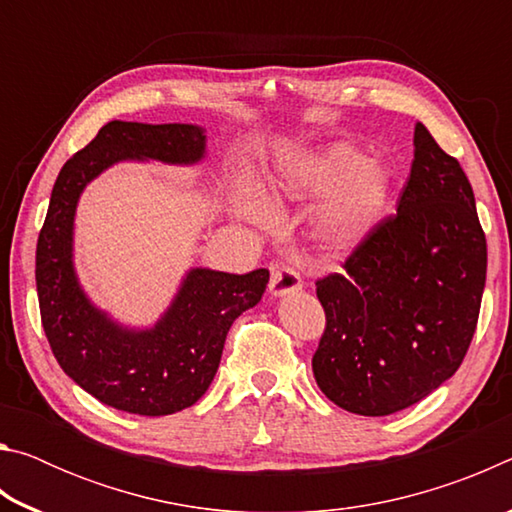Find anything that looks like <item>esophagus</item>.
Here are the masks:
<instances>
[{
    "label": "esophagus",
    "instance_id": "obj_1",
    "mask_svg": "<svg viewBox=\"0 0 512 512\" xmlns=\"http://www.w3.org/2000/svg\"><path fill=\"white\" fill-rule=\"evenodd\" d=\"M300 287H302V277L296 268L273 264L271 284H268V289H271L273 296H287V293L298 291Z\"/></svg>",
    "mask_w": 512,
    "mask_h": 512
}]
</instances>
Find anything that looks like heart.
I'll return each mask as SVG.
<instances>
[{
	"instance_id": "b5f03b06",
	"label": "heart",
	"mask_w": 512,
	"mask_h": 512,
	"mask_svg": "<svg viewBox=\"0 0 512 512\" xmlns=\"http://www.w3.org/2000/svg\"><path fill=\"white\" fill-rule=\"evenodd\" d=\"M296 185L309 192H330L316 212V232L332 250H350L370 235L388 201V171L375 158H361L348 144L300 164ZM244 212L255 216L257 207Z\"/></svg>"
}]
</instances>
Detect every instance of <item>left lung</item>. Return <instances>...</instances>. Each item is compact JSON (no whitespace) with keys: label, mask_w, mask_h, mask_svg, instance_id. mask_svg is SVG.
<instances>
[{"label":"left lung","mask_w":512,"mask_h":512,"mask_svg":"<svg viewBox=\"0 0 512 512\" xmlns=\"http://www.w3.org/2000/svg\"><path fill=\"white\" fill-rule=\"evenodd\" d=\"M397 212L316 280L325 332L311 359L320 391L357 415H391L454 375L479 323L488 268L474 192L456 158L415 126Z\"/></svg>","instance_id":"left-lung-1"}]
</instances>
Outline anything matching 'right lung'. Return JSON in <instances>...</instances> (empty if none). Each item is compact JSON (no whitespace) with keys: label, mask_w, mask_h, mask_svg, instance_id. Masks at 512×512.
I'll return each instance as SVG.
<instances>
[{"label":"right lung","mask_w":512,"mask_h":512,"mask_svg":"<svg viewBox=\"0 0 512 512\" xmlns=\"http://www.w3.org/2000/svg\"><path fill=\"white\" fill-rule=\"evenodd\" d=\"M203 153L198 126L108 121L63 164L51 192L36 248L42 327L65 375L112 409L169 415L196 404L219 370L232 323L266 291V268L244 275L196 268L158 325L128 332L94 309L76 282L72 225L83 187L119 160L189 164Z\"/></svg>","instance_id":"1"}]
</instances>
